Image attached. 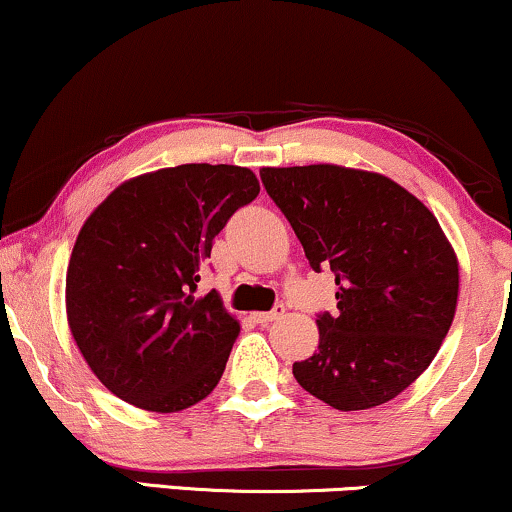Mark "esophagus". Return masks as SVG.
<instances>
[{
  "label": "esophagus",
  "instance_id": "obj_1",
  "mask_svg": "<svg viewBox=\"0 0 512 512\" xmlns=\"http://www.w3.org/2000/svg\"><path fill=\"white\" fill-rule=\"evenodd\" d=\"M282 314H285V306L278 304L273 311H263V314H254V318H256V323H261V326H268V323H273V321H278V318H282Z\"/></svg>",
  "mask_w": 512,
  "mask_h": 512
}]
</instances>
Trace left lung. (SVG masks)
Wrapping results in <instances>:
<instances>
[{
    "label": "left lung",
    "mask_w": 512,
    "mask_h": 512,
    "mask_svg": "<svg viewBox=\"0 0 512 512\" xmlns=\"http://www.w3.org/2000/svg\"><path fill=\"white\" fill-rule=\"evenodd\" d=\"M261 179L311 268L338 285V311L316 318L318 350L294 378L340 412L393 400L434 362L458 306V256L436 215L378 172L323 162L263 167Z\"/></svg>",
    "instance_id": "obj_1"
}]
</instances>
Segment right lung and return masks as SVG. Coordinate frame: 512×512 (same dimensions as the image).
Wrapping results in <instances>:
<instances>
[{"label":"right lung","instance_id":"obj_1","mask_svg":"<svg viewBox=\"0 0 512 512\" xmlns=\"http://www.w3.org/2000/svg\"><path fill=\"white\" fill-rule=\"evenodd\" d=\"M261 191L237 165H179L119 184L78 232L66 318L110 393L148 412H182L218 386L239 321L198 297L213 239Z\"/></svg>","mask_w":512,"mask_h":512}]
</instances>
